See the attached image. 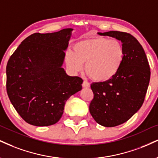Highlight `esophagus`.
<instances>
[{"mask_svg":"<svg viewBox=\"0 0 158 158\" xmlns=\"http://www.w3.org/2000/svg\"><path fill=\"white\" fill-rule=\"evenodd\" d=\"M90 84H89L88 82H87V81H83V83H82V87H85V88H87V87H90Z\"/></svg>","mask_w":158,"mask_h":158,"instance_id":"obj_1","label":"esophagus"}]
</instances>
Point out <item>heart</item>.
<instances>
[{"label": "heart", "mask_w": 158, "mask_h": 158, "mask_svg": "<svg viewBox=\"0 0 158 158\" xmlns=\"http://www.w3.org/2000/svg\"><path fill=\"white\" fill-rule=\"evenodd\" d=\"M73 52L67 53L65 61L74 72H85L95 81H104L113 78L120 69L124 58V48L117 39L93 37L77 42Z\"/></svg>", "instance_id": "b5f03b06"}]
</instances>
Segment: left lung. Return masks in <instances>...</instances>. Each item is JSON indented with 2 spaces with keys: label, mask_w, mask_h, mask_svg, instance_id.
Wrapping results in <instances>:
<instances>
[{
  "label": "left lung",
  "mask_w": 158,
  "mask_h": 158,
  "mask_svg": "<svg viewBox=\"0 0 158 158\" xmlns=\"http://www.w3.org/2000/svg\"><path fill=\"white\" fill-rule=\"evenodd\" d=\"M98 34L121 41L124 58L113 78L91 84L94 96L89 110L98 124L116 127L128 121L141 107L151 72L145 51L135 37L127 32L117 31Z\"/></svg>",
  "instance_id": "left-lung-1"
}]
</instances>
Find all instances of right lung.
<instances>
[{
  "label": "right lung",
  "instance_id": "1",
  "mask_svg": "<svg viewBox=\"0 0 158 158\" xmlns=\"http://www.w3.org/2000/svg\"><path fill=\"white\" fill-rule=\"evenodd\" d=\"M72 28L28 36L6 65L7 94L19 115L37 127L56 123L66 101L81 90L83 80L62 68Z\"/></svg>",
  "mask_w": 158,
  "mask_h": 158
}]
</instances>
